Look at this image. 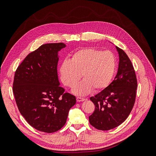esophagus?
<instances>
[{"instance_id": "obj_1", "label": "esophagus", "mask_w": 156, "mask_h": 156, "mask_svg": "<svg viewBox=\"0 0 156 156\" xmlns=\"http://www.w3.org/2000/svg\"><path fill=\"white\" fill-rule=\"evenodd\" d=\"M84 101V99L81 97H77V102H81V101Z\"/></svg>"}]
</instances>
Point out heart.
<instances>
[{
  "label": "heart",
  "mask_w": 156,
  "mask_h": 156,
  "mask_svg": "<svg viewBox=\"0 0 156 156\" xmlns=\"http://www.w3.org/2000/svg\"><path fill=\"white\" fill-rule=\"evenodd\" d=\"M116 58L110 51L95 48H83L72 55L70 60H65L60 64L59 73L64 85L74 88L80 79L83 81L75 87L73 92L84 96L99 91L109 85L116 69Z\"/></svg>",
  "instance_id": "obj_1"
}]
</instances>
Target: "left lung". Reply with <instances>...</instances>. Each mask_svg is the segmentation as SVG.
Returning a JSON list of instances; mask_svg holds the SVG:
<instances>
[{
  "label": "left lung",
  "mask_w": 156,
  "mask_h": 156,
  "mask_svg": "<svg viewBox=\"0 0 156 156\" xmlns=\"http://www.w3.org/2000/svg\"><path fill=\"white\" fill-rule=\"evenodd\" d=\"M119 55L117 74L113 81L90 100L95 111L89 122L99 130L115 128L126 120L133 107L137 87L136 75L130 59L125 52L116 46Z\"/></svg>",
  "instance_id": "1"
}]
</instances>
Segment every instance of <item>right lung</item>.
<instances>
[{
	"mask_svg": "<svg viewBox=\"0 0 156 156\" xmlns=\"http://www.w3.org/2000/svg\"><path fill=\"white\" fill-rule=\"evenodd\" d=\"M64 43L46 44L28 55L17 68L13 92L21 115L36 129L53 133L65 125L76 98L60 86L58 51Z\"/></svg>",
	"mask_w": 156,
	"mask_h": 156,
	"instance_id": "add662e5",
	"label": "right lung"
}]
</instances>
